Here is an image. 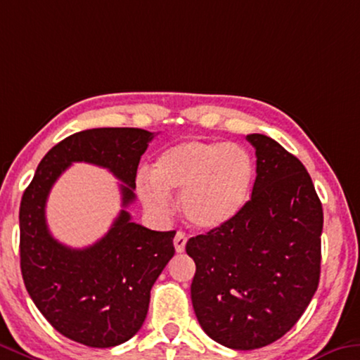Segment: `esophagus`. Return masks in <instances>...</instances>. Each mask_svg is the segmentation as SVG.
<instances>
[{"label":"esophagus","instance_id":"34e87169","mask_svg":"<svg viewBox=\"0 0 360 360\" xmlns=\"http://www.w3.org/2000/svg\"><path fill=\"white\" fill-rule=\"evenodd\" d=\"M186 243H187L186 233H184V232H178V233H176V237H174V248H176V252H178V253L184 252Z\"/></svg>","mask_w":360,"mask_h":360}]
</instances>
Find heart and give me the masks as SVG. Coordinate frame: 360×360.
Listing matches in <instances>:
<instances>
[{
  "instance_id": "b5f03b06",
  "label": "heart",
  "mask_w": 360,
  "mask_h": 360,
  "mask_svg": "<svg viewBox=\"0 0 360 360\" xmlns=\"http://www.w3.org/2000/svg\"><path fill=\"white\" fill-rule=\"evenodd\" d=\"M150 181L141 179V200L152 213L169 211L168 195L179 193V208L197 229H216L240 213L252 193L255 160L237 142L187 139L165 149L153 162Z\"/></svg>"
}]
</instances>
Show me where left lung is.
I'll use <instances>...</instances> for the list:
<instances>
[{
	"mask_svg": "<svg viewBox=\"0 0 360 360\" xmlns=\"http://www.w3.org/2000/svg\"><path fill=\"white\" fill-rule=\"evenodd\" d=\"M256 149L252 198L227 224L189 238L195 316L231 349L267 346L288 332L321 278L322 203L304 165L277 141L248 134Z\"/></svg>",
	"mask_w": 360,
	"mask_h": 360,
	"instance_id": "obj_1",
	"label": "left lung"
}]
</instances>
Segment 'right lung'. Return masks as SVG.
<instances>
[{
  "label": "right lung",
  "mask_w": 360,
  "mask_h": 360,
  "mask_svg": "<svg viewBox=\"0 0 360 360\" xmlns=\"http://www.w3.org/2000/svg\"><path fill=\"white\" fill-rule=\"evenodd\" d=\"M153 133L94 128L68 136L39 162L22 195L20 271L28 295L57 332L91 347L122 345L139 332L150 290L174 255V231L157 232L131 221L136 173ZM73 161L107 167L124 182L119 218L101 241L70 249L50 236L46 200Z\"/></svg>",
  "instance_id": "1"
}]
</instances>
